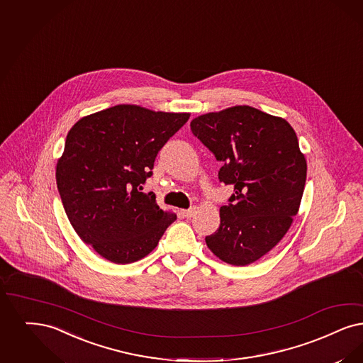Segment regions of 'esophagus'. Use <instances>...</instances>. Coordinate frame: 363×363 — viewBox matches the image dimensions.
<instances>
[{"mask_svg":"<svg viewBox=\"0 0 363 363\" xmlns=\"http://www.w3.org/2000/svg\"><path fill=\"white\" fill-rule=\"evenodd\" d=\"M182 215L185 216L186 218H190L193 215H194V208H189V209H185V211H182Z\"/></svg>","mask_w":363,"mask_h":363,"instance_id":"34e87169","label":"esophagus"}]
</instances>
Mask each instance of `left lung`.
<instances>
[{
  "instance_id": "left-lung-1",
  "label": "left lung",
  "mask_w": 363,
  "mask_h": 363,
  "mask_svg": "<svg viewBox=\"0 0 363 363\" xmlns=\"http://www.w3.org/2000/svg\"><path fill=\"white\" fill-rule=\"evenodd\" d=\"M190 130L223 163L220 182L233 185L206 246L233 266L258 261L288 233L301 203L306 162L296 132L247 105L196 117Z\"/></svg>"
}]
</instances>
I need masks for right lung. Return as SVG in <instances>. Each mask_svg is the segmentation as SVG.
I'll list each match as a JSON object with an SVG mask.
<instances>
[{"label":"right lung","mask_w":363,"mask_h":363,"mask_svg":"<svg viewBox=\"0 0 363 363\" xmlns=\"http://www.w3.org/2000/svg\"><path fill=\"white\" fill-rule=\"evenodd\" d=\"M189 116L116 105L81 118L67 133L57 164L60 200L75 233L102 258L139 261L174 223L142 189L160 148Z\"/></svg>","instance_id":"right-lung-1"}]
</instances>
